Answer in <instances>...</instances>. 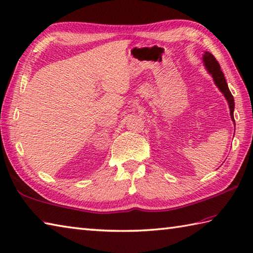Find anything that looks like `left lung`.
I'll return each mask as SVG.
<instances>
[{
	"mask_svg": "<svg viewBox=\"0 0 253 253\" xmlns=\"http://www.w3.org/2000/svg\"><path fill=\"white\" fill-rule=\"evenodd\" d=\"M204 63H205L207 71H208L209 74L212 76L214 84L217 85L220 91H221V93L224 95V97H226V99L228 100L229 108H230V116H231V119L233 121V123H235V117H233V111H235V99H233L231 91L229 90L226 79H224L222 71L220 70V65H219L218 61L214 58L212 54L209 52H205Z\"/></svg>",
	"mask_w": 253,
	"mask_h": 253,
	"instance_id": "left-lung-1",
	"label": "left lung"
}]
</instances>
